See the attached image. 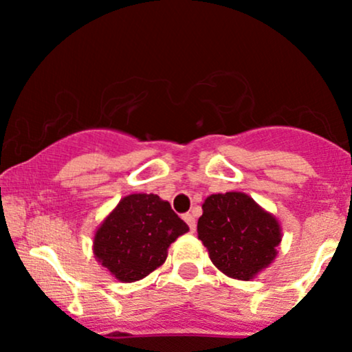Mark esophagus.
Wrapping results in <instances>:
<instances>
[{"label":"esophagus","instance_id":"34e87169","mask_svg":"<svg viewBox=\"0 0 352 352\" xmlns=\"http://www.w3.org/2000/svg\"><path fill=\"white\" fill-rule=\"evenodd\" d=\"M184 220L187 221V225L190 227V232H195V228H197V220H195V217H193L192 213H187V215H184Z\"/></svg>","mask_w":352,"mask_h":352}]
</instances>
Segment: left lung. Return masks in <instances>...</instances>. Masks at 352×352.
<instances>
[{
    "label": "left lung",
    "mask_w": 352,
    "mask_h": 352,
    "mask_svg": "<svg viewBox=\"0 0 352 352\" xmlns=\"http://www.w3.org/2000/svg\"><path fill=\"white\" fill-rule=\"evenodd\" d=\"M197 232L212 263L230 278L250 281L276 258L281 227L252 197L215 193L201 205Z\"/></svg>",
    "instance_id": "1"
}]
</instances>
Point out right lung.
Wrapping results in <instances>:
<instances>
[{"instance_id": "1", "label": "right lung", "mask_w": 352, "mask_h": 352, "mask_svg": "<svg viewBox=\"0 0 352 352\" xmlns=\"http://www.w3.org/2000/svg\"><path fill=\"white\" fill-rule=\"evenodd\" d=\"M187 223L153 193L124 197L94 235V256L116 280L139 281L164 265L167 250Z\"/></svg>"}]
</instances>
